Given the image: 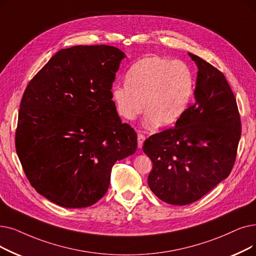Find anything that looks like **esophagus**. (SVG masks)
<instances>
[{
	"mask_svg": "<svg viewBox=\"0 0 256 256\" xmlns=\"http://www.w3.org/2000/svg\"><path fill=\"white\" fill-rule=\"evenodd\" d=\"M146 140V136L141 134L140 132H138V148H141L143 146V142Z\"/></svg>",
	"mask_w": 256,
	"mask_h": 256,
	"instance_id": "esophagus-1",
	"label": "esophagus"
}]
</instances>
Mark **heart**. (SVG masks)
Returning <instances> with one entry per match:
<instances>
[{
	"mask_svg": "<svg viewBox=\"0 0 256 256\" xmlns=\"http://www.w3.org/2000/svg\"><path fill=\"white\" fill-rule=\"evenodd\" d=\"M192 92L194 77L184 62L152 55L130 66L126 84L112 88V99L117 113L126 120H135L146 108L144 124L154 128L174 124L185 112Z\"/></svg>",
	"mask_w": 256,
	"mask_h": 256,
	"instance_id": "1",
	"label": "heart"
}]
</instances>
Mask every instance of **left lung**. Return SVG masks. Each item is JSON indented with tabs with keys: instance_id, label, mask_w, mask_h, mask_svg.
Instances as JSON below:
<instances>
[{
	"instance_id": "8db88e82",
	"label": "left lung",
	"mask_w": 256,
	"mask_h": 256,
	"mask_svg": "<svg viewBox=\"0 0 256 256\" xmlns=\"http://www.w3.org/2000/svg\"><path fill=\"white\" fill-rule=\"evenodd\" d=\"M188 55L198 66L196 102L174 128L152 135L142 148L152 162L150 190L179 206L198 201L229 176L242 132L236 97L224 74Z\"/></svg>"
}]
</instances>
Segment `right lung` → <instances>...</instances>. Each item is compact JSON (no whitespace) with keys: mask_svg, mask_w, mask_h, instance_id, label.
Wrapping results in <instances>:
<instances>
[{"mask_svg":"<svg viewBox=\"0 0 256 256\" xmlns=\"http://www.w3.org/2000/svg\"><path fill=\"white\" fill-rule=\"evenodd\" d=\"M124 58L106 45L62 49L24 92L16 154L34 190L62 207L95 204L115 162L136 152V132L121 122L110 92Z\"/></svg>","mask_w":256,"mask_h":256,"instance_id":"obj_1","label":"right lung"}]
</instances>
